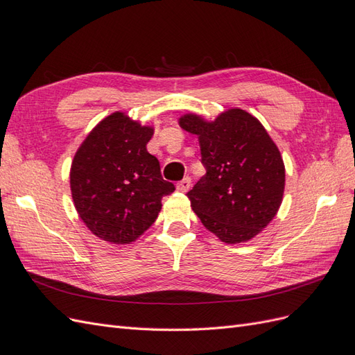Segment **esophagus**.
Instances as JSON below:
<instances>
[{
    "label": "esophagus",
    "mask_w": 355,
    "mask_h": 355,
    "mask_svg": "<svg viewBox=\"0 0 355 355\" xmlns=\"http://www.w3.org/2000/svg\"><path fill=\"white\" fill-rule=\"evenodd\" d=\"M191 185H192V182H191V178L189 176H187V178H184L182 179L180 182H178V189L180 191V192H187V191H189L191 189Z\"/></svg>",
    "instance_id": "esophagus-1"
}]
</instances>
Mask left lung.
<instances>
[{"label":"left lung","instance_id":"1","mask_svg":"<svg viewBox=\"0 0 355 355\" xmlns=\"http://www.w3.org/2000/svg\"><path fill=\"white\" fill-rule=\"evenodd\" d=\"M197 135L204 175L189 192L201 223L228 243L253 239L270 223L284 192V164L263 125L243 110H230L213 123L194 114L179 120Z\"/></svg>","mask_w":355,"mask_h":355}]
</instances>
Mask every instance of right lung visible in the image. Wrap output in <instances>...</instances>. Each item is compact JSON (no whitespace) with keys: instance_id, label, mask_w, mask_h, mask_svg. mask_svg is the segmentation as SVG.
<instances>
[{"instance_id":"right-lung-1","label":"right lung","mask_w":355,"mask_h":355,"mask_svg":"<svg viewBox=\"0 0 355 355\" xmlns=\"http://www.w3.org/2000/svg\"><path fill=\"white\" fill-rule=\"evenodd\" d=\"M153 133L151 127L114 112L93 128L73 157L75 209L105 241H135L155 222L161 198L175 191L161 176L158 159L146 151Z\"/></svg>"}]
</instances>
